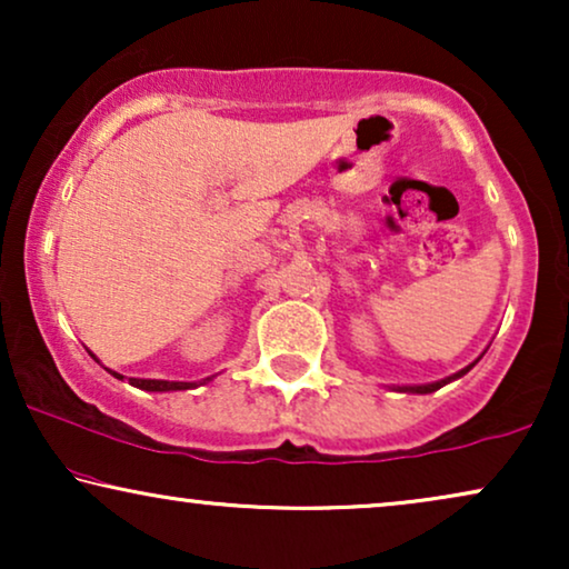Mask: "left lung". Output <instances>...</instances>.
<instances>
[{
    "label": "left lung",
    "mask_w": 569,
    "mask_h": 569,
    "mask_svg": "<svg viewBox=\"0 0 569 569\" xmlns=\"http://www.w3.org/2000/svg\"><path fill=\"white\" fill-rule=\"evenodd\" d=\"M473 368V362L469 365V368H463V370H458L456 376H450V378H442V380H435V383H425V386H401L399 391H403V393H432V391H438V388H442L446 383H450V380H456V378H461V376H466V372H469Z\"/></svg>",
    "instance_id": "1"
}]
</instances>
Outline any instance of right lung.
<instances>
[{
  "mask_svg": "<svg viewBox=\"0 0 569 569\" xmlns=\"http://www.w3.org/2000/svg\"><path fill=\"white\" fill-rule=\"evenodd\" d=\"M113 378L123 380V376L111 370ZM212 380V378H207ZM129 383L134 388H142V391H186V388H193L197 383H178V380H150V378H129Z\"/></svg>",
  "mask_w": 569,
  "mask_h": 569,
  "instance_id": "obj_1",
  "label": "right lung"
}]
</instances>
